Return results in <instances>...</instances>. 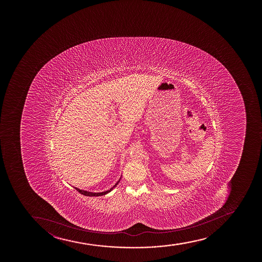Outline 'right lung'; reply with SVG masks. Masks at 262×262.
I'll use <instances>...</instances> for the list:
<instances>
[{"mask_svg": "<svg viewBox=\"0 0 262 262\" xmlns=\"http://www.w3.org/2000/svg\"><path fill=\"white\" fill-rule=\"evenodd\" d=\"M119 182H120V180L118 181L117 183H116V184H115V186L112 187L111 189L108 190H106V191H104V192H100V193H94V192H89V191H85V190H79V189H78V188H75L76 190H78V192L80 193V194H82V195H88V196H99V195H105V194H107V193L110 192L114 188H115L116 185H117L118 184H119Z\"/></svg>", "mask_w": 262, "mask_h": 262, "instance_id": "obj_1", "label": "right lung"}]
</instances>
